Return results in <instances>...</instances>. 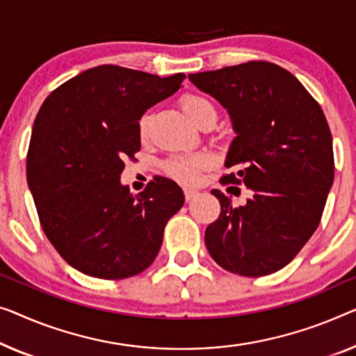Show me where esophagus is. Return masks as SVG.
<instances>
[{"mask_svg": "<svg viewBox=\"0 0 356 356\" xmlns=\"http://www.w3.org/2000/svg\"><path fill=\"white\" fill-rule=\"evenodd\" d=\"M184 195H185V200L187 201H192L196 195H198V192H196L195 188H184Z\"/></svg>", "mask_w": 356, "mask_h": 356, "instance_id": "esophagus-1", "label": "esophagus"}]
</instances>
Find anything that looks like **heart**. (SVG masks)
I'll return each mask as SVG.
<instances>
[{
	"mask_svg": "<svg viewBox=\"0 0 356 356\" xmlns=\"http://www.w3.org/2000/svg\"><path fill=\"white\" fill-rule=\"evenodd\" d=\"M180 107H182L184 113L187 115V118L192 121L198 118L200 115H203L204 111H214L211 102L208 99L201 97V95L188 94L180 100ZM147 131V120H142L140 123V134L144 136ZM208 164V156L206 155H188V156H176L172 160L166 163V172L169 176L180 180L184 184H193L198 179V171L201 168H204Z\"/></svg>",
	"mask_w": 356,
	"mask_h": 356,
	"instance_id": "heart-1",
	"label": "heart"
}]
</instances>
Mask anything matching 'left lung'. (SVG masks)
<instances>
[{
	"mask_svg": "<svg viewBox=\"0 0 356 356\" xmlns=\"http://www.w3.org/2000/svg\"><path fill=\"white\" fill-rule=\"evenodd\" d=\"M229 111L235 139L225 158L252 196L235 208L219 190V219L204 243L222 268L243 277L278 272L320 225L334 182L332 136L320 105L293 73L270 62H246L188 75Z\"/></svg>",
	"mask_w": 356,
	"mask_h": 356,
	"instance_id": "8db88e82",
	"label": "left lung"
}]
</instances>
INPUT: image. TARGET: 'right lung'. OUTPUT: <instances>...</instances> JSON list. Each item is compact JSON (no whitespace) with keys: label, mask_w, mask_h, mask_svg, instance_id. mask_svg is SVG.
I'll use <instances>...</instances> for the list:
<instances>
[{"label":"right lung","mask_w":356,"mask_h":356,"mask_svg":"<svg viewBox=\"0 0 356 356\" xmlns=\"http://www.w3.org/2000/svg\"><path fill=\"white\" fill-rule=\"evenodd\" d=\"M184 78L100 65L60 84L42 102L26 182L47 240L78 272L121 280L155 261L164 227L184 206L182 188L155 177L132 195L120 177L124 158L140 150V118L176 94Z\"/></svg>","instance_id":"obj_1"}]
</instances>
